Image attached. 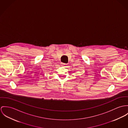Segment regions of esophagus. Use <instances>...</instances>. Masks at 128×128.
Wrapping results in <instances>:
<instances>
[{
	"mask_svg": "<svg viewBox=\"0 0 128 128\" xmlns=\"http://www.w3.org/2000/svg\"><path fill=\"white\" fill-rule=\"evenodd\" d=\"M62 65L63 67H66L67 66V64H65V63H62Z\"/></svg>",
	"mask_w": 128,
	"mask_h": 128,
	"instance_id": "esophagus-1",
	"label": "esophagus"
}]
</instances>
